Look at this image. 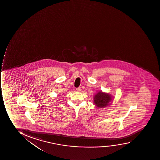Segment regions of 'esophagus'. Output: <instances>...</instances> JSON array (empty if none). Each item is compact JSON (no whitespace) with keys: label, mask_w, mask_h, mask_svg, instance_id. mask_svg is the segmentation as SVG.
Masks as SVG:
<instances>
[{"label":"esophagus","mask_w":160,"mask_h":160,"mask_svg":"<svg viewBox=\"0 0 160 160\" xmlns=\"http://www.w3.org/2000/svg\"><path fill=\"white\" fill-rule=\"evenodd\" d=\"M82 90V89H81V88H78L76 89V91H78V92H80Z\"/></svg>","instance_id":"esophagus-1"}]
</instances>
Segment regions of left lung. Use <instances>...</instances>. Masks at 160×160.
<instances>
[{
	"label": "left lung",
	"mask_w": 160,
	"mask_h": 160,
	"mask_svg": "<svg viewBox=\"0 0 160 160\" xmlns=\"http://www.w3.org/2000/svg\"><path fill=\"white\" fill-rule=\"evenodd\" d=\"M112 99L111 94L99 91L93 97V103L97 108H106L111 104Z\"/></svg>",
	"instance_id": "8db88e82"
}]
</instances>
